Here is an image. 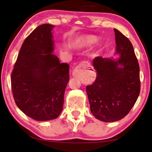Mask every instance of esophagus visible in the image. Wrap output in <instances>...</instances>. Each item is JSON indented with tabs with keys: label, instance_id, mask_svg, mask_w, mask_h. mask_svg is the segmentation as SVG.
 I'll use <instances>...</instances> for the list:
<instances>
[{
	"label": "esophagus",
	"instance_id": "obj_1",
	"mask_svg": "<svg viewBox=\"0 0 152 152\" xmlns=\"http://www.w3.org/2000/svg\"><path fill=\"white\" fill-rule=\"evenodd\" d=\"M89 67L90 66L87 61H82L74 69L73 71H72V75L74 77H79L80 75L83 73L84 70L86 68H89Z\"/></svg>",
	"mask_w": 152,
	"mask_h": 152
}]
</instances>
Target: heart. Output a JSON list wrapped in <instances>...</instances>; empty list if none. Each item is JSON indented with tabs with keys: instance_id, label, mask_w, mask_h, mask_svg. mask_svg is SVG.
I'll list each match as a JSON object with an SVG mask.
<instances>
[{
	"instance_id": "heart-1",
	"label": "heart",
	"mask_w": 152,
	"mask_h": 152,
	"mask_svg": "<svg viewBox=\"0 0 152 152\" xmlns=\"http://www.w3.org/2000/svg\"><path fill=\"white\" fill-rule=\"evenodd\" d=\"M98 38L94 35H84L77 38L75 40V45L77 47H83L91 45L97 42Z\"/></svg>"
}]
</instances>
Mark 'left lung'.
Returning a JSON list of instances; mask_svg holds the SVG:
<instances>
[{
    "mask_svg": "<svg viewBox=\"0 0 152 152\" xmlns=\"http://www.w3.org/2000/svg\"><path fill=\"white\" fill-rule=\"evenodd\" d=\"M118 60L97 56L95 82L86 86L91 113L104 122L119 121L131 111L140 91V66L131 41L114 28Z\"/></svg>",
    "mask_w": 152,
    "mask_h": 152,
    "instance_id": "1",
    "label": "left lung"
}]
</instances>
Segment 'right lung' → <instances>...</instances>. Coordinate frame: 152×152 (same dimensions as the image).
Listing matches in <instances>:
<instances>
[{"instance_id": "right-lung-1", "label": "right lung", "mask_w": 152, "mask_h": 152, "mask_svg": "<svg viewBox=\"0 0 152 152\" xmlns=\"http://www.w3.org/2000/svg\"><path fill=\"white\" fill-rule=\"evenodd\" d=\"M54 26H37L23 42L11 75V87L16 105L37 121L59 116L70 79L69 65L59 61L54 51Z\"/></svg>"}]
</instances>
